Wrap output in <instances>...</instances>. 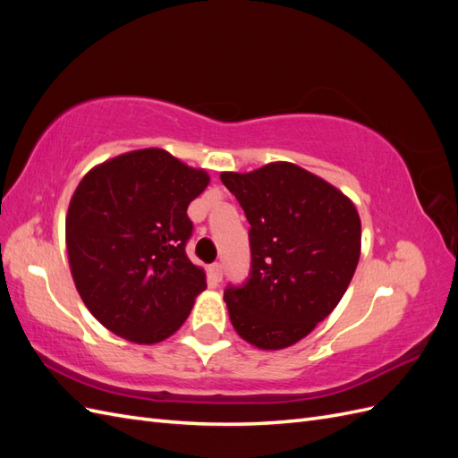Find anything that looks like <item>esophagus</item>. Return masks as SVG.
I'll use <instances>...</instances> for the list:
<instances>
[{
    "label": "esophagus",
    "instance_id": "34e87169",
    "mask_svg": "<svg viewBox=\"0 0 458 458\" xmlns=\"http://www.w3.org/2000/svg\"><path fill=\"white\" fill-rule=\"evenodd\" d=\"M208 276H210L212 283H219L224 279V267H221V263H212V266L208 267Z\"/></svg>",
    "mask_w": 458,
    "mask_h": 458
}]
</instances>
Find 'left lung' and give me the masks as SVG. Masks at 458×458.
I'll list each match as a JSON object with an SVG mask.
<instances>
[{"label":"left lung","mask_w":458,"mask_h":458,"mask_svg":"<svg viewBox=\"0 0 458 458\" xmlns=\"http://www.w3.org/2000/svg\"><path fill=\"white\" fill-rule=\"evenodd\" d=\"M219 177L250 224V276L224 293L231 325L256 348H288L348 290L361 254V219L344 192L296 164Z\"/></svg>","instance_id":"1"}]
</instances>
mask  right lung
Returning a JSON list of instances; mask_svg holds the SVG:
<instances>
[{"label":"right lung","mask_w":458,"mask_h":458,"mask_svg":"<svg viewBox=\"0 0 458 458\" xmlns=\"http://www.w3.org/2000/svg\"><path fill=\"white\" fill-rule=\"evenodd\" d=\"M210 183L162 148L106 160L81 179L66 214L72 279L91 315L135 344L162 342L185 323L206 275L185 246L187 216Z\"/></svg>","instance_id":"add662e5"}]
</instances>
